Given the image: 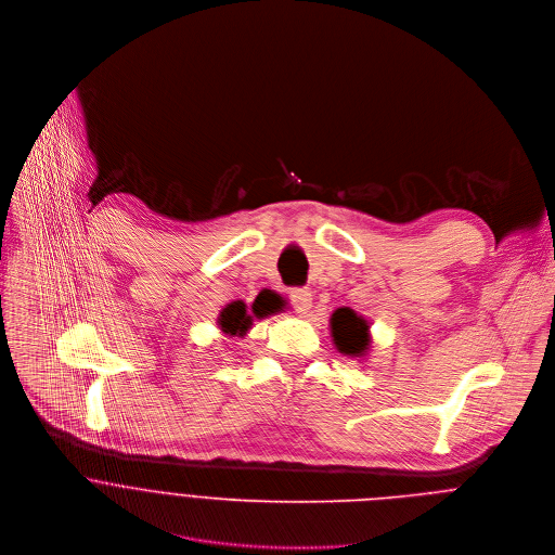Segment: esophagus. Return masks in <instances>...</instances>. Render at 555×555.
I'll use <instances>...</instances> for the list:
<instances>
[{
    "label": "esophagus",
    "mask_w": 555,
    "mask_h": 555,
    "mask_svg": "<svg viewBox=\"0 0 555 555\" xmlns=\"http://www.w3.org/2000/svg\"><path fill=\"white\" fill-rule=\"evenodd\" d=\"M288 299L299 314H308V310L312 308V293L308 288H291Z\"/></svg>",
    "instance_id": "obj_1"
}]
</instances>
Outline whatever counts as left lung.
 Masks as SVG:
<instances>
[{
    "instance_id": "8db88e82",
    "label": "left lung",
    "mask_w": 555,
    "mask_h": 555,
    "mask_svg": "<svg viewBox=\"0 0 555 555\" xmlns=\"http://www.w3.org/2000/svg\"><path fill=\"white\" fill-rule=\"evenodd\" d=\"M332 338L340 353L364 356L370 347L369 321L358 317L351 308H338L332 314Z\"/></svg>"
}]
</instances>
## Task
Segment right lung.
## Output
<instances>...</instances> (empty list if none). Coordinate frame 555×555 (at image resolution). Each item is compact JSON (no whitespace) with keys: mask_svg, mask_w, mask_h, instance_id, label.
<instances>
[{"mask_svg":"<svg viewBox=\"0 0 555 555\" xmlns=\"http://www.w3.org/2000/svg\"><path fill=\"white\" fill-rule=\"evenodd\" d=\"M278 310H280L278 297H271V295L267 293V295L258 297V299L251 304V312H247V306H245L243 301H232V304H228V306L221 310L217 323H219V327H221L223 334H228V336H238V338H241V336L247 334V330L251 327L254 319H264V317H269V314H273V312H278Z\"/></svg>","mask_w":555,"mask_h":555,"instance_id":"1","label":"right lung"}]
</instances>
